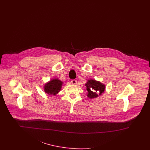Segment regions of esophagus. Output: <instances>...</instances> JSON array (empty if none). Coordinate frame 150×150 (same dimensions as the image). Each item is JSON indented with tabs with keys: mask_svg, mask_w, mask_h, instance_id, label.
<instances>
[{
	"mask_svg": "<svg viewBox=\"0 0 150 150\" xmlns=\"http://www.w3.org/2000/svg\"><path fill=\"white\" fill-rule=\"evenodd\" d=\"M76 83H77V81L76 80H71V83L72 84H74V85H75L76 84Z\"/></svg>",
	"mask_w": 150,
	"mask_h": 150,
	"instance_id": "esophagus-1",
	"label": "esophagus"
}]
</instances>
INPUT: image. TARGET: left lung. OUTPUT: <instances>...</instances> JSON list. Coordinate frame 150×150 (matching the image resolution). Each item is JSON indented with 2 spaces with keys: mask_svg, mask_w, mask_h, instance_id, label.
<instances>
[{
  "mask_svg": "<svg viewBox=\"0 0 150 150\" xmlns=\"http://www.w3.org/2000/svg\"><path fill=\"white\" fill-rule=\"evenodd\" d=\"M86 88L87 97L89 99H94L100 96L106 89V86L95 79H89L85 84Z\"/></svg>",
  "mask_w": 150,
  "mask_h": 150,
  "instance_id": "1",
  "label": "left lung"
}]
</instances>
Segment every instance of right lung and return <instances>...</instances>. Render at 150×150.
Wrapping results in <instances>:
<instances>
[{
    "mask_svg": "<svg viewBox=\"0 0 150 150\" xmlns=\"http://www.w3.org/2000/svg\"><path fill=\"white\" fill-rule=\"evenodd\" d=\"M63 83L59 79H52L44 84L43 87L44 91L45 93L49 96H56L61 91Z\"/></svg>",
    "mask_w": 150,
    "mask_h": 150,
    "instance_id": "add662e5",
    "label": "right lung"
}]
</instances>
